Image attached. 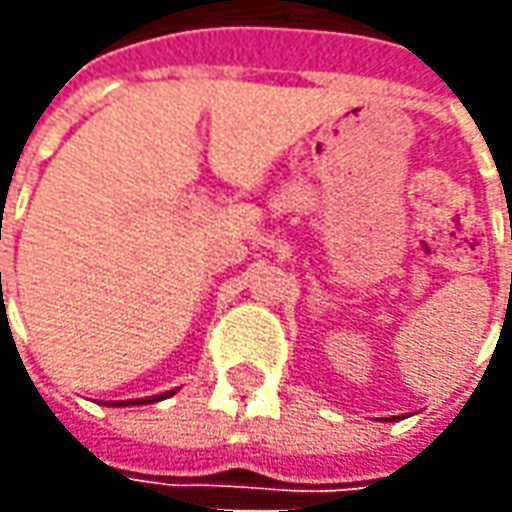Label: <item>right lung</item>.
Masks as SVG:
<instances>
[{
	"mask_svg": "<svg viewBox=\"0 0 512 512\" xmlns=\"http://www.w3.org/2000/svg\"><path fill=\"white\" fill-rule=\"evenodd\" d=\"M169 395H175V389H172V392H164V395L139 397V400H123V403H106V406H147V403H156V400H164V397Z\"/></svg>",
	"mask_w": 512,
	"mask_h": 512,
	"instance_id": "right-lung-1",
	"label": "right lung"
}]
</instances>
